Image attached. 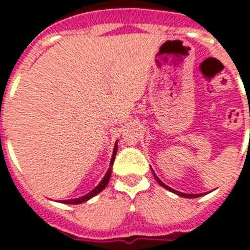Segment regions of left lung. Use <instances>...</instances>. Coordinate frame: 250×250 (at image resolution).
Listing matches in <instances>:
<instances>
[{
	"instance_id": "left-lung-1",
	"label": "left lung",
	"mask_w": 250,
	"mask_h": 250,
	"mask_svg": "<svg viewBox=\"0 0 250 250\" xmlns=\"http://www.w3.org/2000/svg\"><path fill=\"white\" fill-rule=\"evenodd\" d=\"M152 174H154V171H152ZM154 176H155L156 182H158L159 184L161 185V187L165 188V189H167V190H169V191H173V193H175L176 195H179V196H184V198H198V196H202L203 195V194H185V193H180V191H178V190H174V189H171V188H169V187H167V185H165L164 183L161 182L160 179H159L158 176L155 175V174H154Z\"/></svg>"
}]
</instances>
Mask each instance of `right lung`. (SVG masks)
Instances as JSON below:
<instances>
[{"label":"right lung","instance_id":"right-lung-1","mask_svg":"<svg viewBox=\"0 0 250 250\" xmlns=\"http://www.w3.org/2000/svg\"><path fill=\"white\" fill-rule=\"evenodd\" d=\"M116 151H118V143L115 144V147H114V152H112V158H111V161H110V167L109 170H107V173L105 174V176L103 178V180L100 182V184L98 185V187L95 188L94 190L90 191L89 194H86V195L81 196V198H77V199H71V200H61V203H63V204H81V203H85L87 202L89 199H91L92 196L98 195L100 191H103L104 189L106 188V185H107V183H109L110 180V176H111V170H112V164H114V160H115V156H116Z\"/></svg>","mask_w":250,"mask_h":250}]
</instances>
